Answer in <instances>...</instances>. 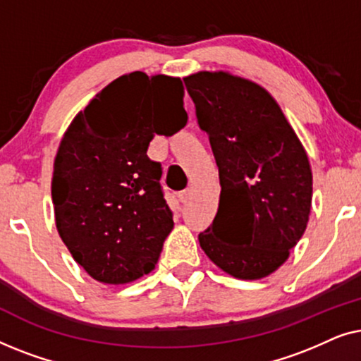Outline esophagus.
<instances>
[{
    "label": "esophagus",
    "mask_w": 361,
    "mask_h": 361,
    "mask_svg": "<svg viewBox=\"0 0 361 361\" xmlns=\"http://www.w3.org/2000/svg\"><path fill=\"white\" fill-rule=\"evenodd\" d=\"M189 199H190V189L182 190L180 194H179V200L182 202V204H187V202H189Z\"/></svg>",
    "instance_id": "obj_1"
}]
</instances>
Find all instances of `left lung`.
Returning <instances> with one entry per match:
<instances>
[{
    "instance_id": "1",
    "label": "left lung",
    "mask_w": 361,
    "mask_h": 361,
    "mask_svg": "<svg viewBox=\"0 0 361 361\" xmlns=\"http://www.w3.org/2000/svg\"><path fill=\"white\" fill-rule=\"evenodd\" d=\"M197 125L220 177L205 255L235 278L261 279L288 259L309 221L312 171L299 137L264 88L226 72L185 77Z\"/></svg>"
}]
</instances>
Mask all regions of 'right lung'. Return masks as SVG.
<instances>
[{
    "label": "right lung",
    "instance_id": "1",
    "mask_svg": "<svg viewBox=\"0 0 361 361\" xmlns=\"http://www.w3.org/2000/svg\"><path fill=\"white\" fill-rule=\"evenodd\" d=\"M185 123L180 78L142 72L113 80L73 118L54 162L52 204L59 235L93 279L126 284L154 268L174 220L147 147Z\"/></svg>",
    "mask_w": 361,
    "mask_h": 361
}]
</instances>
